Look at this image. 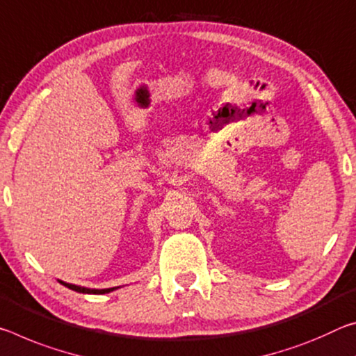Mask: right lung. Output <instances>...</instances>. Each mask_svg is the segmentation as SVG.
Wrapping results in <instances>:
<instances>
[{"mask_svg":"<svg viewBox=\"0 0 356 356\" xmlns=\"http://www.w3.org/2000/svg\"><path fill=\"white\" fill-rule=\"evenodd\" d=\"M60 284H63L64 287L74 290V292L88 293V295H104V293H110V292H113V290L118 289V287H112V289H88V287H80V285L67 284V282H63V281H60Z\"/></svg>","mask_w":356,"mask_h":356,"instance_id":"1","label":"right lung"}]
</instances>
